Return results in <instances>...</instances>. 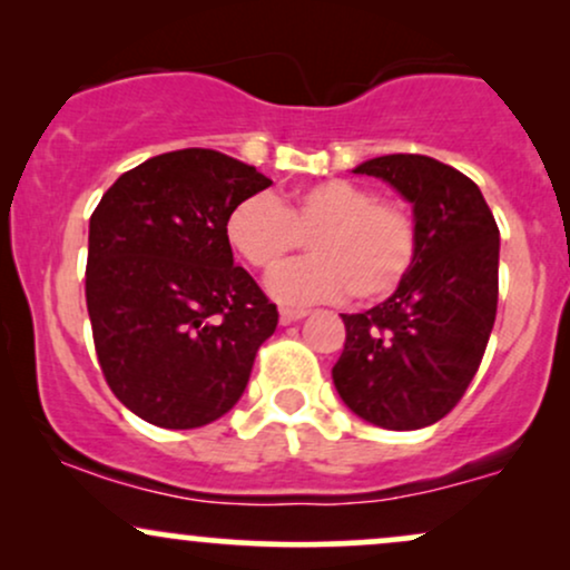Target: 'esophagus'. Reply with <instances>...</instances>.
<instances>
[{"label": "esophagus", "instance_id": "obj_1", "mask_svg": "<svg viewBox=\"0 0 570 570\" xmlns=\"http://www.w3.org/2000/svg\"><path fill=\"white\" fill-rule=\"evenodd\" d=\"M307 311L305 307H281L278 311V318L281 324H292V322H299V318H305Z\"/></svg>", "mask_w": 570, "mask_h": 570}]
</instances>
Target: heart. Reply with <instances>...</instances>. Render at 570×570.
Returning a JSON list of instances; mask_svg holds the SVG:
<instances>
[{"instance_id":"b5f03b06","label":"heart","mask_w":570,"mask_h":570,"mask_svg":"<svg viewBox=\"0 0 570 570\" xmlns=\"http://www.w3.org/2000/svg\"><path fill=\"white\" fill-rule=\"evenodd\" d=\"M230 246L259 273H275L308 238L313 258L271 278L281 303H332L353 294L377 303L407 278L417 257V227L404 206L377 200L348 179H324L294 189L286 200L248 195L227 214Z\"/></svg>"}]
</instances>
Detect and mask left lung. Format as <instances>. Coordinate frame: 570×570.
<instances>
[{
	"label": "left lung",
	"instance_id": "1",
	"mask_svg": "<svg viewBox=\"0 0 570 570\" xmlns=\"http://www.w3.org/2000/svg\"><path fill=\"white\" fill-rule=\"evenodd\" d=\"M412 203L417 257L381 305L343 313L332 381L351 412L391 431L436 423L469 389L499 305V227L480 187L426 155L353 168Z\"/></svg>",
	"mask_w": 570,
	"mask_h": 570
}]
</instances>
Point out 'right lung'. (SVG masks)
Listing matches in <instances>:
<instances>
[{"mask_svg": "<svg viewBox=\"0 0 570 570\" xmlns=\"http://www.w3.org/2000/svg\"><path fill=\"white\" fill-rule=\"evenodd\" d=\"M273 181L214 153L130 168L90 217L85 299L109 389L141 421L198 429L244 394L278 311L225 235L235 203Z\"/></svg>", "mask_w": 570, "mask_h": 570, "instance_id": "right-lung-1", "label": "right lung"}]
</instances>
